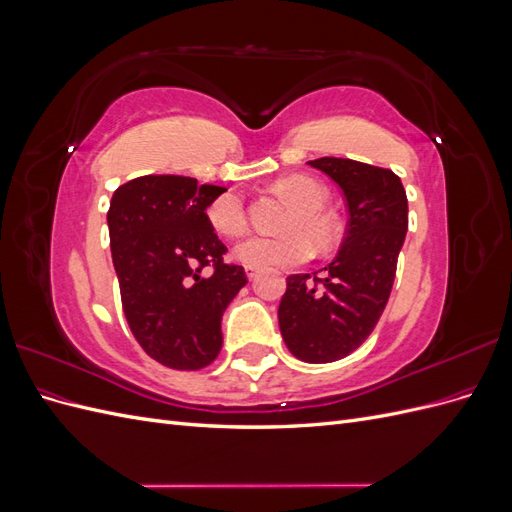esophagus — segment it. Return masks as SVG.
Returning a JSON list of instances; mask_svg holds the SVG:
<instances>
[{
    "label": "esophagus",
    "instance_id": "1",
    "mask_svg": "<svg viewBox=\"0 0 512 512\" xmlns=\"http://www.w3.org/2000/svg\"><path fill=\"white\" fill-rule=\"evenodd\" d=\"M245 273H247V277H250V280H256V275L260 273V269H258V267H250V265H247V267H245Z\"/></svg>",
    "mask_w": 512,
    "mask_h": 512
}]
</instances>
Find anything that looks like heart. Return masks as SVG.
<instances>
[{
    "label": "heart",
    "mask_w": 512,
    "mask_h": 512,
    "mask_svg": "<svg viewBox=\"0 0 512 512\" xmlns=\"http://www.w3.org/2000/svg\"><path fill=\"white\" fill-rule=\"evenodd\" d=\"M275 190L294 200L282 228L284 235L265 237L252 235L237 243L235 256L250 267H297L312 258L314 245L318 250H331L339 239V224L324 209L327 190L314 179L290 175L275 181ZM209 226L222 237H239L247 228V213L241 196L222 194L207 207Z\"/></svg>",
    "instance_id": "1"
}]
</instances>
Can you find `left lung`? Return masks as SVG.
<instances>
[{"label":"left lung","mask_w":512,"mask_h":512,"mask_svg":"<svg viewBox=\"0 0 512 512\" xmlns=\"http://www.w3.org/2000/svg\"><path fill=\"white\" fill-rule=\"evenodd\" d=\"M329 175L348 207L346 239L322 275L286 277L280 329L305 363H333L359 348L378 324L395 282L408 230V198L389 168L348 158L307 162Z\"/></svg>","instance_id":"1"}]
</instances>
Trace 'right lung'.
I'll use <instances>...</instances> for the list:
<instances>
[{
	"label": "right lung",
	"instance_id": "right-lung-1",
	"mask_svg": "<svg viewBox=\"0 0 512 512\" xmlns=\"http://www.w3.org/2000/svg\"><path fill=\"white\" fill-rule=\"evenodd\" d=\"M226 188L145 175L119 185L108 209L123 314L136 342L164 367L196 371L222 350V314L247 284L226 265L207 207Z\"/></svg>",
	"mask_w": 512,
	"mask_h": 512
}]
</instances>
